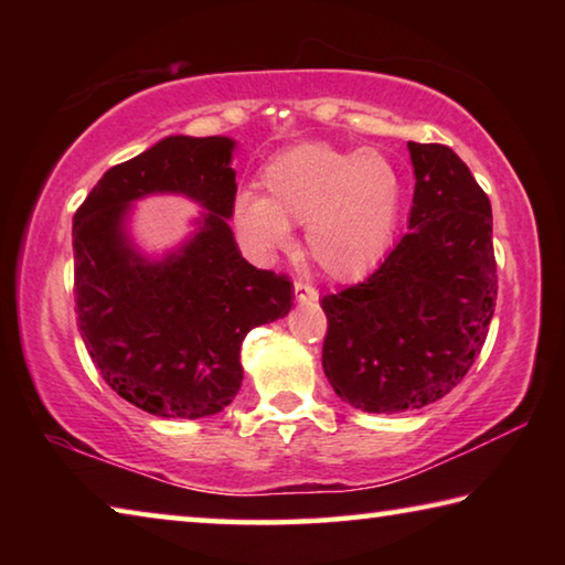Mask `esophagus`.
Here are the masks:
<instances>
[{"mask_svg":"<svg viewBox=\"0 0 565 565\" xmlns=\"http://www.w3.org/2000/svg\"><path fill=\"white\" fill-rule=\"evenodd\" d=\"M294 294H296V301H299V303L319 301V291L313 289V286L303 284V281H294Z\"/></svg>","mask_w":565,"mask_h":565,"instance_id":"obj_1","label":"esophagus"}]
</instances>
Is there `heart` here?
Masks as SVG:
<instances>
[{
	"label": "heart",
	"instance_id": "heart-1",
	"mask_svg": "<svg viewBox=\"0 0 565 565\" xmlns=\"http://www.w3.org/2000/svg\"><path fill=\"white\" fill-rule=\"evenodd\" d=\"M262 189L264 196L244 191L234 204L238 232L262 254L281 252L291 224H303L306 252L319 269L353 281L376 269L394 242L404 186L381 151L306 141L266 161Z\"/></svg>",
	"mask_w": 565,
	"mask_h": 565
}]
</instances>
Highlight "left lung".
<instances>
[{
    "instance_id": "left-lung-1",
    "label": "left lung",
    "mask_w": 565,
    "mask_h": 565,
    "mask_svg": "<svg viewBox=\"0 0 565 565\" xmlns=\"http://www.w3.org/2000/svg\"><path fill=\"white\" fill-rule=\"evenodd\" d=\"M408 234L369 279L321 299L323 374L369 414L424 408L461 384L499 291L486 191L448 147L408 141Z\"/></svg>"
}]
</instances>
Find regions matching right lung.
Listing matches in <instances>:
<instances>
[{
  "label": "right lung",
  "instance_id": "1",
  "mask_svg": "<svg viewBox=\"0 0 565 565\" xmlns=\"http://www.w3.org/2000/svg\"><path fill=\"white\" fill-rule=\"evenodd\" d=\"M236 141L164 137L111 167L72 226L74 301L82 341L117 394L161 418H204L242 388V341L294 306L286 276L248 264L234 238ZM179 193L205 212L195 234L161 260L128 234L130 204Z\"/></svg>",
  "mask_w": 565,
  "mask_h": 565
}]
</instances>
